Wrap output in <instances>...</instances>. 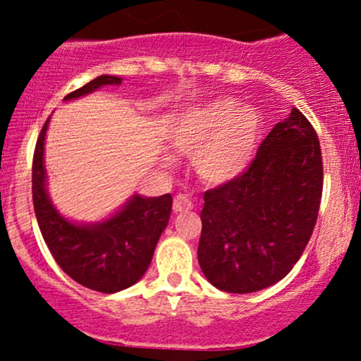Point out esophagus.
Masks as SVG:
<instances>
[{"label":"esophagus","mask_w":361,"mask_h":361,"mask_svg":"<svg viewBox=\"0 0 361 361\" xmlns=\"http://www.w3.org/2000/svg\"><path fill=\"white\" fill-rule=\"evenodd\" d=\"M193 209L192 200H190L188 195H176L175 200H173V212L175 214H183Z\"/></svg>","instance_id":"1"}]
</instances>
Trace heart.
I'll use <instances>...</instances> for the list:
<instances>
[{
    "label": "heart",
    "mask_w": 361,
    "mask_h": 361,
    "mask_svg": "<svg viewBox=\"0 0 361 361\" xmlns=\"http://www.w3.org/2000/svg\"><path fill=\"white\" fill-rule=\"evenodd\" d=\"M261 126L255 109L221 98L181 115L171 128V144L181 154H195L202 180L226 185L250 168Z\"/></svg>",
    "instance_id": "heart-1"
}]
</instances>
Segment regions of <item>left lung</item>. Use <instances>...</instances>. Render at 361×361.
Instances as JSON below:
<instances>
[{"label":"left lung","mask_w":361,"mask_h":361,"mask_svg":"<svg viewBox=\"0 0 361 361\" xmlns=\"http://www.w3.org/2000/svg\"><path fill=\"white\" fill-rule=\"evenodd\" d=\"M322 171L316 130L292 109L238 180L204 193L198 263L207 280L250 293L287 276L316 226Z\"/></svg>","instance_id":"obj_1"}]
</instances>
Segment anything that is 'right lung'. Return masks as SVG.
Instances as JSON below:
<instances>
[{
	"label": "right lung",
	"mask_w": 361,
	"mask_h": 361,
	"mask_svg": "<svg viewBox=\"0 0 361 361\" xmlns=\"http://www.w3.org/2000/svg\"><path fill=\"white\" fill-rule=\"evenodd\" d=\"M117 76H98L66 100L82 97L103 85H120ZM45 120L32 161V197L44 241L66 275L82 287L114 293L140 280L151 263L159 235L171 214V195L142 198L135 195L128 204L103 224L76 226L62 219L45 192L44 137Z\"/></svg>",
	"instance_id": "1"
}]
</instances>
